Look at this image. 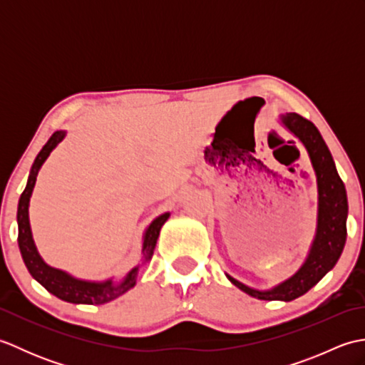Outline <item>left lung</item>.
I'll return each instance as SVG.
<instances>
[{
    "label": "left lung",
    "mask_w": 365,
    "mask_h": 365,
    "mask_svg": "<svg viewBox=\"0 0 365 365\" xmlns=\"http://www.w3.org/2000/svg\"><path fill=\"white\" fill-rule=\"evenodd\" d=\"M282 125L306 147L317 175L319 212H317L315 238L307 259L290 279L271 290H255L226 274L229 281L251 297L265 301H292L309 292L320 279L334 268L346 242L348 200L346 190L339 177L327 143L311 120L297 113L281 115Z\"/></svg>",
    "instance_id": "1"
}]
</instances>
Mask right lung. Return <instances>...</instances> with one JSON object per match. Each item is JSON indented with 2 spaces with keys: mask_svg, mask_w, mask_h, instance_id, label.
<instances>
[{
  "mask_svg": "<svg viewBox=\"0 0 365 365\" xmlns=\"http://www.w3.org/2000/svg\"><path fill=\"white\" fill-rule=\"evenodd\" d=\"M64 136H66V131H54L51 138L42 147V150L37 153V157L33 163V168H31L26 188L21 192L20 200H19V210H17L19 247H20L23 262H25L31 276H33L38 284L43 285L50 293H53L54 297H58L59 299L67 301V302H73V304H105V302L115 299L127 290H130L131 287H135L138 273H139V265H136L133 269H131L120 282H114L113 279H108V281H103V282L81 281V279H76L63 269L46 265L43 259L38 255L34 240H33V234H31L28 208H29V199H31V195H33L38 169L42 168L45 160L48 158V155L51 153L54 147L63 141ZM168 218H169V213H163L157 220H153L150 222V226L145 229L144 237H143V263L149 262L152 259L160 230L163 227V224L168 221Z\"/></svg>",
  "mask_w": 365,
  "mask_h": 365,
  "instance_id": "right-lung-1",
  "label": "right lung"
}]
</instances>
